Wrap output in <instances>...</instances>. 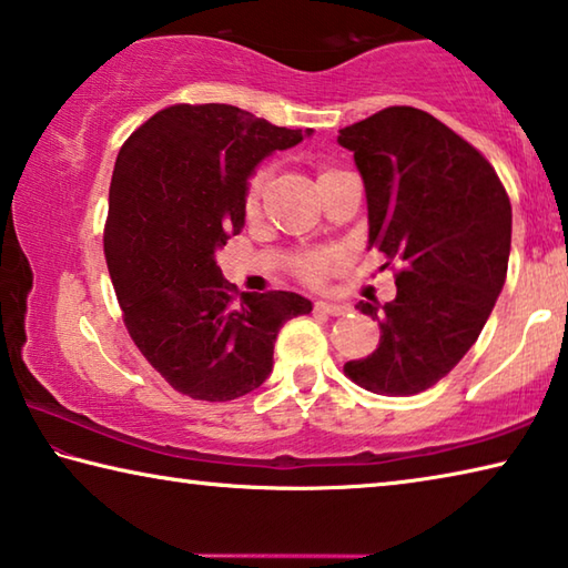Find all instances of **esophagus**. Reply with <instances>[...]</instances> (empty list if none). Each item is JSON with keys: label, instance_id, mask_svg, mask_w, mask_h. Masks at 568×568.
<instances>
[{"label": "esophagus", "instance_id": "34e87169", "mask_svg": "<svg viewBox=\"0 0 568 568\" xmlns=\"http://www.w3.org/2000/svg\"><path fill=\"white\" fill-rule=\"evenodd\" d=\"M315 311L328 313V315H345L351 311V307L343 305V303H333V301H318V303H315Z\"/></svg>", "mask_w": 568, "mask_h": 568}]
</instances>
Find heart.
<instances>
[{
	"mask_svg": "<svg viewBox=\"0 0 568 568\" xmlns=\"http://www.w3.org/2000/svg\"><path fill=\"white\" fill-rule=\"evenodd\" d=\"M325 172H333V170H323L321 175ZM263 185H265V172H255L253 178L247 182V195H245V210L250 215L257 213V207H261V195H263ZM333 267V257L331 255H311L305 257V261L297 265V273L303 275V281L307 283H318L321 277L328 273Z\"/></svg>",
	"mask_w": 568,
	"mask_h": 568,
	"instance_id": "heart-1",
	"label": "heart"
}]
</instances>
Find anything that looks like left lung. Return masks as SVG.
<instances>
[{
	"instance_id": "left-lung-1",
	"label": "left lung",
	"mask_w": 568,
	"mask_h": 568,
	"mask_svg": "<svg viewBox=\"0 0 568 568\" xmlns=\"http://www.w3.org/2000/svg\"><path fill=\"white\" fill-rule=\"evenodd\" d=\"M368 200V247L403 263L381 325L345 376L378 396H413L448 376L491 315L511 253V203L480 152L416 108H386L343 128ZM383 265V267H386Z\"/></svg>"
}]
</instances>
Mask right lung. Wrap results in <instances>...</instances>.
<instances>
[{"label":"right lung","mask_w":568,"mask_h":568,"mask_svg":"<svg viewBox=\"0 0 568 568\" xmlns=\"http://www.w3.org/2000/svg\"><path fill=\"white\" fill-rule=\"evenodd\" d=\"M287 130L233 104H172L124 142L110 182L104 257L130 338L172 388L233 400L263 386L285 321L313 311L287 291L243 293L215 253L245 225L247 180Z\"/></svg>","instance_id":"1"}]
</instances>
